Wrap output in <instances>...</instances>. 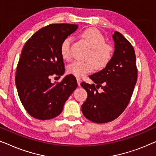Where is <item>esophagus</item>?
Returning a JSON list of instances; mask_svg holds the SVG:
<instances>
[{"mask_svg": "<svg viewBox=\"0 0 156 156\" xmlns=\"http://www.w3.org/2000/svg\"><path fill=\"white\" fill-rule=\"evenodd\" d=\"M76 81H77V84H78L79 86H80L81 82H82V80H81V78L77 77V78H76Z\"/></svg>", "mask_w": 156, "mask_h": 156, "instance_id": "1", "label": "esophagus"}]
</instances>
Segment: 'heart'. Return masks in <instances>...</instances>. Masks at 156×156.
I'll list each match as a JSON object with an SVG mask.
<instances>
[{
    "label": "heart",
    "instance_id": "b5f03b06",
    "mask_svg": "<svg viewBox=\"0 0 156 156\" xmlns=\"http://www.w3.org/2000/svg\"><path fill=\"white\" fill-rule=\"evenodd\" d=\"M80 37L91 50L87 57V59L89 60L86 62L74 61L67 66L68 73L77 77H81L93 72L96 67L97 68L106 67L112 60L114 52L112 46L106 43L105 37L97 29H87L80 33ZM71 46V37H66L62 42L60 53L62 58L65 60H70L72 58Z\"/></svg>",
    "mask_w": 156,
    "mask_h": 156
}]
</instances>
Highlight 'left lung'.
<instances>
[{
  "mask_svg": "<svg viewBox=\"0 0 156 156\" xmlns=\"http://www.w3.org/2000/svg\"><path fill=\"white\" fill-rule=\"evenodd\" d=\"M115 50L112 60L105 68L89 78L94 84L83 82L81 86L87 92L82 106L84 116L97 123L110 122L120 116L127 107L137 81L138 69L135 51L122 34L113 35ZM99 88L102 92H98Z\"/></svg>",
  "mask_w": 156,
  "mask_h": 156,
  "instance_id": "1",
  "label": "left lung"
}]
</instances>
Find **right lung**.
Listing matches in <instances>:
<instances>
[{"label": "right lung", "mask_w": 156, "mask_h": 156, "mask_svg": "<svg viewBox=\"0 0 156 156\" xmlns=\"http://www.w3.org/2000/svg\"><path fill=\"white\" fill-rule=\"evenodd\" d=\"M77 29L67 23L51 24L40 29L25 42L16 72L20 100L34 118L48 120L62 112L64 104L77 87L72 74L52 84V76L62 75L65 64L60 53L64 39Z\"/></svg>", "instance_id": "1"}]
</instances>
